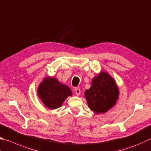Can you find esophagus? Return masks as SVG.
<instances>
[{"label":"esophagus","mask_w":151,"mask_h":151,"mask_svg":"<svg viewBox=\"0 0 151 151\" xmlns=\"http://www.w3.org/2000/svg\"><path fill=\"white\" fill-rule=\"evenodd\" d=\"M75 94H76V96H79L81 94V90L80 88H76L75 89Z\"/></svg>","instance_id":"1"}]
</instances>
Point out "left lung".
Listing matches in <instances>:
<instances>
[{
  "instance_id": "obj_1",
  "label": "left lung",
  "mask_w": 151,
  "mask_h": 151,
  "mask_svg": "<svg viewBox=\"0 0 151 151\" xmlns=\"http://www.w3.org/2000/svg\"><path fill=\"white\" fill-rule=\"evenodd\" d=\"M84 96L91 110L96 114L105 113L116 104L119 90L109 74L101 72L92 79V86L85 91Z\"/></svg>"
}]
</instances>
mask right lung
<instances>
[{
  "mask_svg": "<svg viewBox=\"0 0 151 151\" xmlns=\"http://www.w3.org/2000/svg\"><path fill=\"white\" fill-rule=\"evenodd\" d=\"M37 94L44 105L49 109L61 107L65 99L72 95L69 88L60 83L55 78L43 79L37 89Z\"/></svg>",
  "mask_w": 151,
  "mask_h": 151,
  "instance_id": "obj_1",
  "label": "right lung"
}]
</instances>
